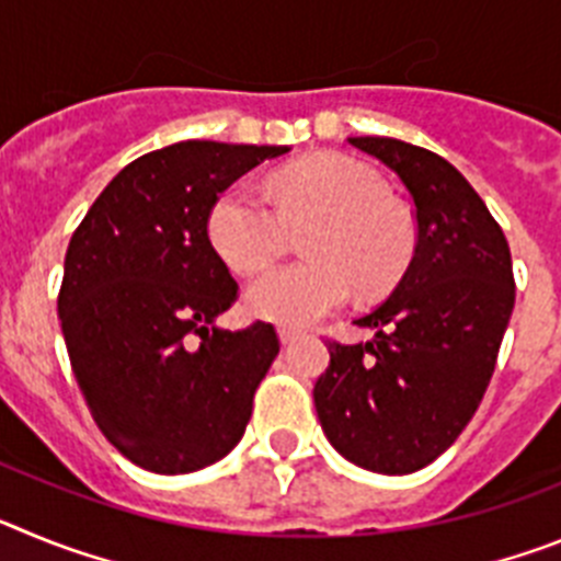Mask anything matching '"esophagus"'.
<instances>
[{
	"mask_svg": "<svg viewBox=\"0 0 561 561\" xmlns=\"http://www.w3.org/2000/svg\"><path fill=\"white\" fill-rule=\"evenodd\" d=\"M277 336H280V342H284V345H291V342L300 336V331L289 329V325H280V329H277Z\"/></svg>",
	"mask_w": 561,
	"mask_h": 561,
	"instance_id": "obj_1",
	"label": "esophagus"
}]
</instances>
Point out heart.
Wrapping results in <instances>:
<instances>
[{"mask_svg":"<svg viewBox=\"0 0 561 561\" xmlns=\"http://www.w3.org/2000/svg\"><path fill=\"white\" fill-rule=\"evenodd\" d=\"M306 230L311 257L255 277L244 306L261 320L306 325L351 295H381L404 275L415 250L410 213L368 162L320 153L277 171L275 202L250 182L219 193L207 213L213 250L238 272L270 266Z\"/></svg>","mask_w":561,"mask_h":561,"instance_id":"b5f03b06","label":"heart"}]
</instances>
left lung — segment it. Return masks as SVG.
Returning <instances> with one entry per match:
<instances>
[{"label": "left lung", "mask_w": 561, "mask_h": 561, "mask_svg": "<svg viewBox=\"0 0 561 561\" xmlns=\"http://www.w3.org/2000/svg\"><path fill=\"white\" fill-rule=\"evenodd\" d=\"M390 168L415 207V252L399 286L356 325L374 340L329 342L314 385L331 447L379 474H410L472 421L514 309L512 252L474 187L427 148L348 137Z\"/></svg>", "instance_id": "1"}]
</instances>
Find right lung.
<instances>
[{
  "instance_id": "obj_1",
  "label": "right lung",
  "mask_w": 561,
  "mask_h": 561,
  "mask_svg": "<svg viewBox=\"0 0 561 561\" xmlns=\"http://www.w3.org/2000/svg\"><path fill=\"white\" fill-rule=\"evenodd\" d=\"M289 146L185 140L128 162L64 257L58 317L101 433L157 474L205 469L236 447L280 351L270 323L227 331L238 284L207 236L219 193Z\"/></svg>"
}]
</instances>
